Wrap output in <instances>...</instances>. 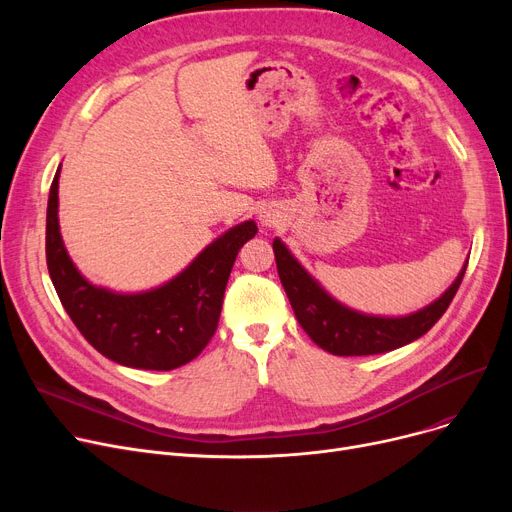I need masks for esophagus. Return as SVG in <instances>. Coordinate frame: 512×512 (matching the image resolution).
<instances>
[{
	"label": "esophagus",
	"instance_id": "obj_1",
	"mask_svg": "<svg viewBox=\"0 0 512 512\" xmlns=\"http://www.w3.org/2000/svg\"><path fill=\"white\" fill-rule=\"evenodd\" d=\"M261 220H263V224H265V226H272V224H274V218H272L270 213H267V215H261Z\"/></svg>",
	"mask_w": 512,
	"mask_h": 512
}]
</instances>
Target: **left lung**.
<instances>
[{"mask_svg": "<svg viewBox=\"0 0 512 512\" xmlns=\"http://www.w3.org/2000/svg\"><path fill=\"white\" fill-rule=\"evenodd\" d=\"M274 255L278 265V276L286 290V297L297 315L301 328L309 338L324 348V351L338 357H363L394 351L405 346L427 330H432L436 321L444 315L459 290L467 265L461 276L429 307L409 317H371L351 311L336 303L330 294L303 270L301 263L294 259L282 240H274Z\"/></svg>", "mask_w": 512, "mask_h": 512, "instance_id": "8db88e82", "label": "left lung"}]
</instances>
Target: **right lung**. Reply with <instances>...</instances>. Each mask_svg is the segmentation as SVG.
<instances>
[{
  "label": "right lung",
  "instance_id": "add662e5",
  "mask_svg": "<svg viewBox=\"0 0 512 512\" xmlns=\"http://www.w3.org/2000/svg\"><path fill=\"white\" fill-rule=\"evenodd\" d=\"M58 178L47 201L45 257L58 297L78 332L103 357L134 369L170 371L201 355L218 330L234 259L255 222L220 236L166 286L143 294H114L89 284L70 261L58 224Z\"/></svg>",
  "mask_w": 512,
  "mask_h": 512
}]
</instances>
